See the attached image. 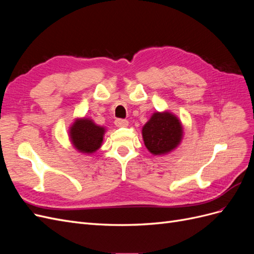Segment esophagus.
<instances>
[{"label": "esophagus", "mask_w": 254, "mask_h": 254, "mask_svg": "<svg viewBox=\"0 0 254 254\" xmlns=\"http://www.w3.org/2000/svg\"><path fill=\"white\" fill-rule=\"evenodd\" d=\"M114 124L117 127H127L128 126V121L127 120H123V119H117L114 121Z\"/></svg>", "instance_id": "1"}]
</instances>
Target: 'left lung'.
<instances>
[{"instance_id":"obj_1","label":"left lung","mask_w":254,"mask_h":254,"mask_svg":"<svg viewBox=\"0 0 254 254\" xmlns=\"http://www.w3.org/2000/svg\"><path fill=\"white\" fill-rule=\"evenodd\" d=\"M182 125L171 112H156L142 129L144 144L152 155H165L174 150L182 140Z\"/></svg>"}]
</instances>
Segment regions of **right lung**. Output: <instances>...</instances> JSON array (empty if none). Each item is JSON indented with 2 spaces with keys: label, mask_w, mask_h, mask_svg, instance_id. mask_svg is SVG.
Wrapping results in <instances>:
<instances>
[{
  "label": "right lung",
  "mask_w": 254,
  "mask_h": 254,
  "mask_svg": "<svg viewBox=\"0 0 254 254\" xmlns=\"http://www.w3.org/2000/svg\"><path fill=\"white\" fill-rule=\"evenodd\" d=\"M68 133L76 149L83 153H93L102 146L105 128L97 126L90 119H77Z\"/></svg>",
  "instance_id": "add662e5"
}]
</instances>
